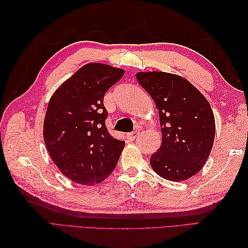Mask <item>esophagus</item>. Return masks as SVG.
<instances>
[{"label": "esophagus", "mask_w": 248, "mask_h": 248, "mask_svg": "<svg viewBox=\"0 0 248 248\" xmlns=\"http://www.w3.org/2000/svg\"><path fill=\"white\" fill-rule=\"evenodd\" d=\"M138 135H139V132H136V131H134V132H131V133L127 134V139L129 140H134L136 138H138Z\"/></svg>", "instance_id": "esophagus-1"}]
</instances>
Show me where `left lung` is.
Wrapping results in <instances>:
<instances>
[{
	"instance_id": "1",
	"label": "left lung",
	"mask_w": 248,
	"mask_h": 248,
	"mask_svg": "<svg viewBox=\"0 0 248 248\" xmlns=\"http://www.w3.org/2000/svg\"><path fill=\"white\" fill-rule=\"evenodd\" d=\"M136 78L159 109L160 148L150 157L157 175L184 181L202 170L212 150L215 119L209 101L192 83L163 71L138 72Z\"/></svg>"
}]
</instances>
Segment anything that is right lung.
Returning <instances> with one entry per match:
<instances>
[{"mask_svg":"<svg viewBox=\"0 0 248 248\" xmlns=\"http://www.w3.org/2000/svg\"><path fill=\"white\" fill-rule=\"evenodd\" d=\"M124 75L120 68L89 62L52 94L44 121L45 144L60 171L73 182L94 186L117 164L124 141L108 133L103 98Z\"/></svg>","mask_w":248,"mask_h":248,"instance_id":"1","label":"right lung"}]
</instances>
